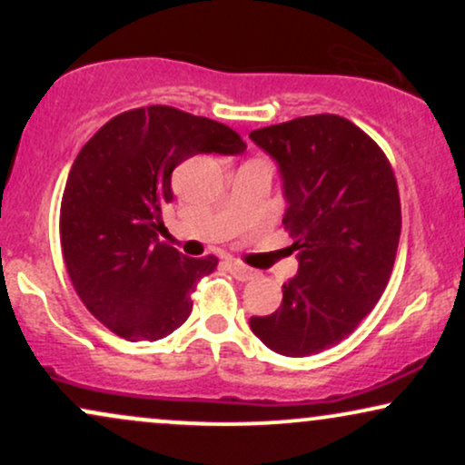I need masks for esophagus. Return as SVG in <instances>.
I'll use <instances>...</instances> for the list:
<instances>
[{"label":"esophagus","mask_w":465,"mask_h":465,"mask_svg":"<svg viewBox=\"0 0 465 465\" xmlns=\"http://www.w3.org/2000/svg\"><path fill=\"white\" fill-rule=\"evenodd\" d=\"M227 266H229V271H232V273L236 275L238 280H242V282L253 280V277H258V271L249 269V266H244L242 262H238V260H229Z\"/></svg>","instance_id":"obj_1"}]
</instances>
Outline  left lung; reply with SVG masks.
Here are the masks:
<instances>
[{
    "label": "left lung",
    "mask_w": 465,
    "mask_h": 465,
    "mask_svg": "<svg viewBox=\"0 0 465 465\" xmlns=\"http://www.w3.org/2000/svg\"><path fill=\"white\" fill-rule=\"evenodd\" d=\"M249 137L277 163L282 223L300 251L282 306L249 325L277 354H319L354 332L385 291L402 227L396 177L378 143L339 115L297 117Z\"/></svg>",
    "instance_id": "8db88e82"
}]
</instances>
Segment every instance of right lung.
Here are the masks:
<instances>
[{
  "instance_id": "right-lung-1",
  "label": "right lung",
  "mask_w": 465,
  "mask_h": 465,
  "mask_svg": "<svg viewBox=\"0 0 465 465\" xmlns=\"http://www.w3.org/2000/svg\"><path fill=\"white\" fill-rule=\"evenodd\" d=\"M244 151L229 126L162 104L115 115L84 143L63 192L61 247L100 323L129 341H157L190 317V292L218 260L188 258L159 240L173 170L201 153Z\"/></svg>"
}]
</instances>
